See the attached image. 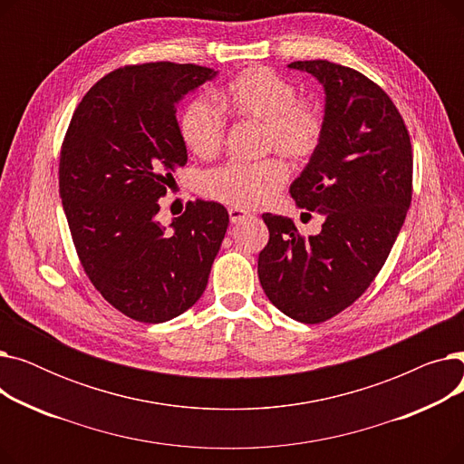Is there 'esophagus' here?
<instances>
[{"label":"esophagus","mask_w":464,"mask_h":464,"mask_svg":"<svg viewBox=\"0 0 464 464\" xmlns=\"http://www.w3.org/2000/svg\"><path fill=\"white\" fill-rule=\"evenodd\" d=\"M227 212H229V219H231V224H238V222H242V219H246V218L250 216L246 210H242V208H235V207H231Z\"/></svg>","instance_id":"obj_1"}]
</instances>
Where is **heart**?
I'll return each instance as SVG.
<instances>
[{
  "label": "heart",
  "instance_id": "1",
  "mask_svg": "<svg viewBox=\"0 0 464 464\" xmlns=\"http://www.w3.org/2000/svg\"><path fill=\"white\" fill-rule=\"evenodd\" d=\"M219 103L237 121L261 124V150H276L303 163L322 146L327 118L320 102L297 97V88L278 72L263 65L242 69L219 92ZM188 149L201 160L222 152L227 124L207 97L191 100L179 121ZM287 167L278 158L257 163H227L208 170L199 180L205 198L235 208H257L271 203L287 182Z\"/></svg>",
  "mask_w": 464,
  "mask_h": 464
}]
</instances>
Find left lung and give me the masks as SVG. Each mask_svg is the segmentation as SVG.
Masks as SVG:
<instances>
[{
	"mask_svg": "<svg viewBox=\"0 0 464 464\" xmlns=\"http://www.w3.org/2000/svg\"><path fill=\"white\" fill-rule=\"evenodd\" d=\"M325 88L322 146L291 198L325 216L304 237L289 218L263 214L269 242L259 252L265 295L289 318L322 324L352 306L392 252L411 201L413 156L395 103L362 72L327 60L291 62Z\"/></svg>",
	"mask_w": 464,
	"mask_h": 464,
	"instance_id": "1",
	"label": "left lung"
}]
</instances>
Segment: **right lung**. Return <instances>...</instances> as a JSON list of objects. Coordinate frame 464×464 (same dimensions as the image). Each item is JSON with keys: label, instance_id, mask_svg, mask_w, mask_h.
Returning a JSON list of instances; mask_svg holds the SVG:
<instances>
[{"label": "right lung", "instance_id": "right-lung-1", "mask_svg": "<svg viewBox=\"0 0 464 464\" xmlns=\"http://www.w3.org/2000/svg\"><path fill=\"white\" fill-rule=\"evenodd\" d=\"M216 75L150 62L111 71L72 112L60 152V198L82 269L128 318L161 324L199 301L229 214L189 201L165 229L158 199L186 165L177 103Z\"/></svg>", "mask_w": 464, "mask_h": 464}]
</instances>
